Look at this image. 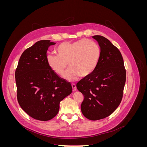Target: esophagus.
<instances>
[{
	"instance_id": "esophagus-1",
	"label": "esophagus",
	"mask_w": 147,
	"mask_h": 147,
	"mask_svg": "<svg viewBox=\"0 0 147 147\" xmlns=\"http://www.w3.org/2000/svg\"><path fill=\"white\" fill-rule=\"evenodd\" d=\"M72 89H73L74 91H76L77 90V86H76V85H75V84L72 83Z\"/></svg>"
}]
</instances>
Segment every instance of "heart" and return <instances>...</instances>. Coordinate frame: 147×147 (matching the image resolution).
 I'll return each instance as SVG.
<instances>
[{
  "mask_svg": "<svg viewBox=\"0 0 147 147\" xmlns=\"http://www.w3.org/2000/svg\"><path fill=\"white\" fill-rule=\"evenodd\" d=\"M56 53L48 55L47 61L51 70L62 75L67 66L70 67L64 78L70 82L80 77H86L94 72L100 59V48L98 44L83 38L74 42H64L56 48Z\"/></svg>",
  "mask_w": 147,
  "mask_h": 147,
  "instance_id": "obj_1",
  "label": "heart"
}]
</instances>
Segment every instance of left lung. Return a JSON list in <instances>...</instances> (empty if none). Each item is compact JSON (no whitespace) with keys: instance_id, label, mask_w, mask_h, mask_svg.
Wrapping results in <instances>:
<instances>
[{"instance_id":"obj_1","label":"left lung","mask_w":147,"mask_h":147,"mask_svg":"<svg viewBox=\"0 0 147 147\" xmlns=\"http://www.w3.org/2000/svg\"><path fill=\"white\" fill-rule=\"evenodd\" d=\"M100 48V57L94 72L77 84L84 96L81 104L83 115L90 120L109 117L122 100L126 72L122 55L107 38L92 36Z\"/></svg>"}]
</instances>
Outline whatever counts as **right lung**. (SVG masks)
<instances>
[{
  "label": "right lung",
  "mask_w": 147,
  "mask_h": 147,
  "mask_svg": "<svg viewBox=\"0 0 147 147\" xmlns=\"http://www.w3.org/2000/svg\"><path fill=\"white\" fill-rule=\"evenodd\" d=\"M55 44L43 40L26 49L15 71L18 102L26 113L40 121L54 118L60 102L72 91L70 83L59 77L48 64V48Z\"/></svg>",
  "instance_id": "obj_1"
}]
</instances>
